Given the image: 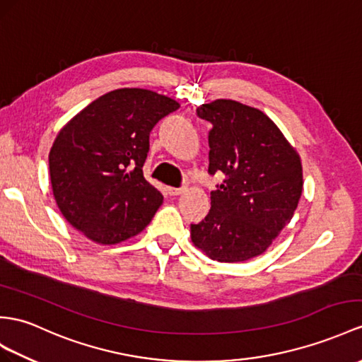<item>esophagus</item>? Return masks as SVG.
<instances>
[{"label": "esophagus", "instance_id": "esophagus-1", "mask_svg": "<svg viewBox=\"0 0 362 362\" xmlns=\"http://www.w3.org/2000/svg\"><path fill=\"white\" fill-rule=\"evenodd\" d=\"M184 192H186V187H167V193H169L170 197H178Z\"/></svg>", "mask_w": 362, "mask_h": 362}]
</instances>
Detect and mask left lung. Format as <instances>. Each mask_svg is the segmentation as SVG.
<instances>
[{"mask_svg":"<svg viewBox=\"0 0 362 362\" xmlns=\"http://www.w3.org/2000/svg\"><path fill=\"white\" fill-rule=\"evenodd\" d=\"M211 122L209 173L226 180L210 193L211 207L190 226L192 243L210 259L241 262L266 252L293 218L303 193L295 147L266 113L233 100L197 109Z\"/></svg>","mask_w":362,"mask_h":362,"instance_id":"obj_1","label":"left lung"}]
</instances>
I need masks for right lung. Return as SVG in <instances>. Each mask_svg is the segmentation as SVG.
I'll use <instances>...</instances> for the list:
<instances>
[{
	"instance_id": "obj_1",
	"label": "right lung",
	"mask_w": 362,
	"mask_h": 362,
	"mask_svg": "<svg viewBox=\"0 0 362 362\" xmlns=\"http://www.w3.org/2000/svg\"><path fill=\"white\" fill-rule=\"evenodd\" d=\"M180 104L147 89L100 96L59 130L49 153L54 197L67 223L98 244L143 232L163 204L143 165L148 135Z\"/></svg>"
}]
</instances>
